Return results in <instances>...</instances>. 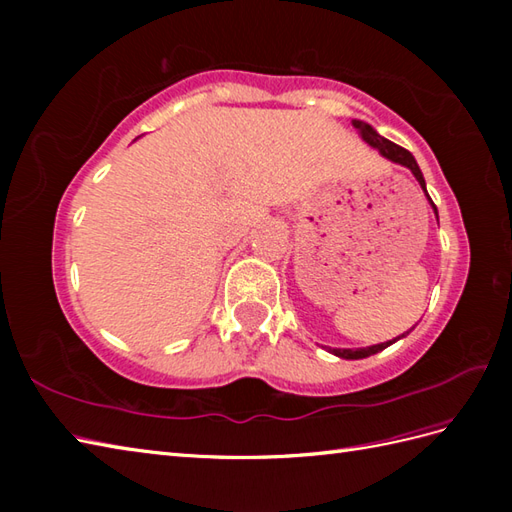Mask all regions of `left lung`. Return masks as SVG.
I'll return each mask as SVG.
<instances>
[{"label": "left lung", "instance_id": "left-lung-1", "mask_svg": "<svg viewBox=\"0 0 512 512\" xmlns=\"http://www.w3.org/2000/svg\"><path fill=\"white\" fill-rule=\"evenodd\" d=\"M352 125L358 129V132H361L365 143H369L374 149H378L380 154H383L385 158H389L391 162H398V165H402V167L411 169L413 176H416V180L420 182L422 191L427 193V184H424V178H422V171H420V167H418V162H416V158H413V156L409 154V151H407L405 147L391 143V140H387V138H383L380 134H376V129H374L372 125L363 123V121H352ZM427 198H429V193H427ZM429 202H431V206H433V211H436V215H438L436 204H433L431 198H429ZM407 334H409V332H407ZM402 336H405V334H402ZM398 339H400V336H398ZM398 339L387 341V343H378V345H372V347H358V350H332V352H334L336 356H341V358H352V361H356V358H367V356H372V354H376V352H383L385 347H389L391 343H396Z\"/></svg>", "mask_w": 512, "mask_h": 512}]
</instances>
